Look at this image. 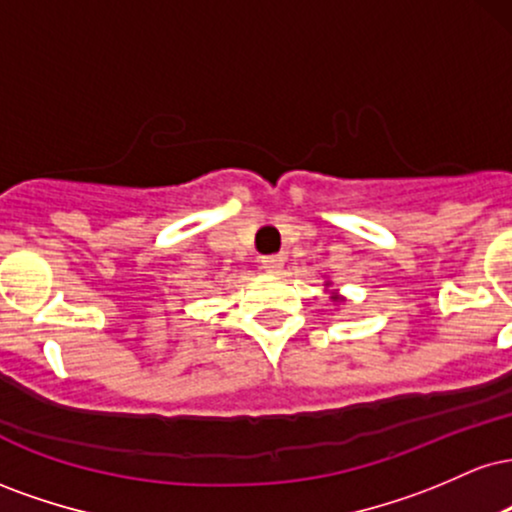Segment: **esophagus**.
Returning <instances> with one entry per match:
<instances>
[{"label":"esophagus","mask_w":512,"mask_h":512,"mask_svg":"<svg viewBox=\"0 0 512 512\" xmlns=\"http://www.w3.org/2000/svg\"><path fill=\"white\" fill-rule=\"evenodd\" d=\"M284 262L286 260L281 255H267V257H262V269L269 274H279L281 269H284Z\"/></svg>","instance_id":"obj_1"}]
</instances>
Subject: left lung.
<instances>
[{
	"label": "left lung",
	"mask_w": 512,
	"mask_h": 512,
	"mask_svg": "<svg viewBox=\"0 0 512 512\" xmlns=\"http://www.w3.org/2000/svg\"><path fill=\"white\" fill-rule=\"evenodd\" d=\"M330 286H332V281H325V291L327 293H330V301L334 303V305H342L344 301H346V298L342 296V293H339L337 289H334V291H330Z\"/></svg>",
	"instance_id": "obj_1"
}]
</instances>
